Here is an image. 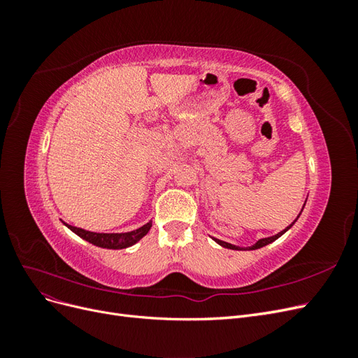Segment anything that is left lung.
Here are the masks:
<instances>
[{"label":"left lung","mask_w":358,"mask_h":358,"mask_svg":"<svg viewBox=\"0 0 358 358\" xmlns=\"http://www.w3.org/2000/svg\"><path fill=\"white\" fill-rule=\"evenodd\" d=\"M292 224H294V222H292ZM292 224H291V225H292ZM291 225H289V227H291ZM289 227H287V229H285L284 231H280V233H278V234H275V236H272V237H266V239H259L254 246H251L249 249H258V248H263V246H266V245H268V243L275 242V241L278 239V237L282 236V234L289 229ZM215 242L220 243V245L224 246V248H229V249H243V248H239V246H234V245H230V243H227V242H222V241H220V239H215Z\"/></svg>","instance_id":"left-lung-1"}]
</instances>
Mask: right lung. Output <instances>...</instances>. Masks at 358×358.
Wrapping results in <instances>:
<instances>
[{"label":"right lung","mask_w":358,"mask_h":358,"mask_svg":"<svg viewBox=\"0 0 358 358\" xmlns=\"http://www.w3.org/2000/svg\"><path fill=\"white\" fill-rule=\"evenodd\" d=\"M69 229L78 234L82 239H85L86 242H90L95 246L100 248H107V249H122V248H128L134 245L136 242H138L142 237L150 230V225L152 222H148L146 225L140 227L138 230L129 231V233H92V231H86L83 229H78V227H73L66 224Z\"/></svg>","instance_id":"1"}]
</instances>
